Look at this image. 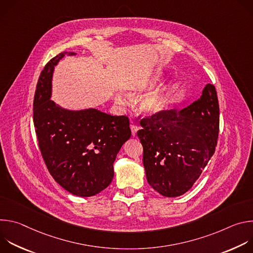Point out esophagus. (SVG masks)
<instances>
[{
	"mask_svg": "<svg viewBox=\"0 0 253 253\" xmlns=\"http://www.w3.org/2000/svg\"><path fill=\"white\" fill-rule=\"evenodd\" d=\"M130 128H131V132H132V135L135 136L137 131H138V127L136 125H130Z\"/></svg>",
	"mask_w": 253,
	"mask_h": 253,
	"instance_id": "1",
	"label": "esophagus"
}]
</instances>
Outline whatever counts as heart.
<instances>
[{"mask_svg": "<svg viewBox=\"0 0 253 253\" xmlns=\"http://www.w3.org/2000/svg\"><path fill=\"white\" fill-rule=\"evenodd\" d=\"M162 76V72L155 71L147 78L137 80L125 87V90L129 96L145 95L140 100L139 109L143 115L147 117H154L162 113L173 101L175 87L172 85H167L161 89L149 93L161 82ZM115 101L119 105L124 104V99L120 94L115 95Z\"/></svg>", "mask_w": 253, "mask_h": 253, "instance_id": "obj_1", "label": "heart"}]
</instances>
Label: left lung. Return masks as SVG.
I'll use <instances>...</instances> for the list:
<instances>
[{"instance_id": "obj_1", "label": "left lung", "mask_w": 253, "mask_h": 253, "mask_svg": "<svg viewBox=\"0 0 253 253\" xmlns=\"http://www.w3.org/2000/svg\"><path fill=\"white\" fill-rule=\"evenodd\" d=\"M137 136L149 185L166 197L187 192L215 152L219 133V104L207 84L197 101L182 110H165L140 120Z\"/></svg>"}]
</instances>
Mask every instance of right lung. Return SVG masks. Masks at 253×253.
Segmentation results:
<instances>
[{"mask_svg":"<svg viewBox=\"0 0 253 253\" xmlns=\"http://www.w3.org/2000/svg\"><path fill=\"white\" fill-rule=\"evenodd\" d=\"M65 54L51 59L41 72L33 103V119L45 164L64 189L89 197L110 185L113 163L131 137L127 116L97 109L66 110L52 101L54 66Z\"/></svg>","mask_w":253,"mask_h":253,"instance_id":"right-lung-1","label":"right lung"}]
</instances>
